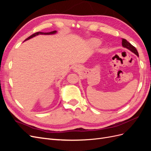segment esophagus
I'll return each instance as SVG.
<instances>
[{"instance_id": "obj_1", "label": "esophagus", "mask_w": 151, "mask_h": 151, "mask_svg": "<svg viewBox=\"0 0 151 151\" xmlns=\"http://www.w3.org/2000/svg\"><path fill=\"white\" fill-rule=\"evenodd\" d=\"M81 68V67L79 65H75L74 66V68H74V70L75 71H78V70H80Z\"/></svg>"}]
</instances>
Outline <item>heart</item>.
<instances>
[{
  "label": "heart",
  "mask_w": 151,
  "mask_h": 151,
  "mask_svg": "<svg viewBox=\"0 0 151 151\" xmlns=\"http://www.w3.org/2000/svg\"><path fill=\"white\" fill-rule=\"evenodd\" d=\"M91 43H93L94 46H98V45H99V42L96 39H93L91 40Z\"/></svg>",
  "instance_id": "1"
}]
</instances>
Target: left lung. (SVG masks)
Masks as SVG:
<instances>
[{"mask_svg":"<svg viewBox=\"0 0 151 151\" xmlns=\"http://www.w3.org/2000/svg\"><path fill=\"white\" fill-rule=\"evenodd\" d=\"M122 46L124 47V48H127L128 50H129L130 51H131L132 52H133L134 53H135L137 56L139 57V53H138V52L137 50V49L135 48V47H134L133 45H131L129 42H127V40L125 39H122Z\"/></svg>","mask_w":151,"mask_h":151,"instance_id":"8db88e82","label":"left lung"}]
</instances>
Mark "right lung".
Instances as JSON below:
<instances>
[{
  "label": "right lung",
  "mask_w": 151,
  "mask_h": 151,
  "mask_svg": "<svg viewBox=\"0 0 151 151\" xmlns=\"http://www.w3.org/2000/svg\"><path fill=\"white\" fill-rule=\"evenodd\" d=\"M57 33V31H51V32H49V33H43V32H37V33H35L34 34H33L32 35H31L30 36H29V37L28 38H26L25 40V41L26 40H28L32 38L35 37V36H37V35H53V34H55Z\"/></svg>",
  "instance_id": "add662e5"
}]
</instances>
